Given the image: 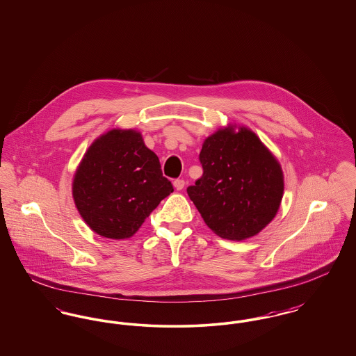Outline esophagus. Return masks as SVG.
<instances>
[{"label":"esophagus","instance_id":"obj_1","mask_svg":"<svg viewBox=\"0 0 356 356\" xmlns=\"http://www.w3.org/2000/svg\"><path fill=\"white\" fill-rule=\"evenodd\" d=\"M173 186H175V188H176L177 191H181V189L184 188V186H186V181H184L183 179H176V180L173 181Z\"/></svg>","mask_w":356,"mask_h":356}]
</instances>
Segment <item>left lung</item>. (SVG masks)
<instances>
[{
	"label": "left lung",
	"instance_id": "8db88e82",
	"mask_svg": "<svg viewBox=\"0 0 356 356\" xmlns=\"http://www.w3.org/2000/svg\"><path fill=\"white\" fill-rule=\"evenodd\" d=\"M199 160L203 176L186 193L215 234L244 240L275 218L283 197V172L252 131H218L204 141Z\"/></svg>",
	"mask_w": 356,
	"mask_h": 356
}]
</instances>
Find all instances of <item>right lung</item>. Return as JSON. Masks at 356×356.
<instances>
[{"label": "right lung", "mask_w": 356, "mask_h": 356, "mask_svg": "<svg viewBox=\"0 0 356 356\" xmlns=\"http://www.w3.org/2000/svg\"><path fill=\"white\" fill-rule=\"evenodd\" d=\"M173 192L159 157L136 131L113 129L85 153L74 175L73 199L85 222L100 236L131 237Z\"/></svg>", "instance_id": "add662e5"}]
</instances>
